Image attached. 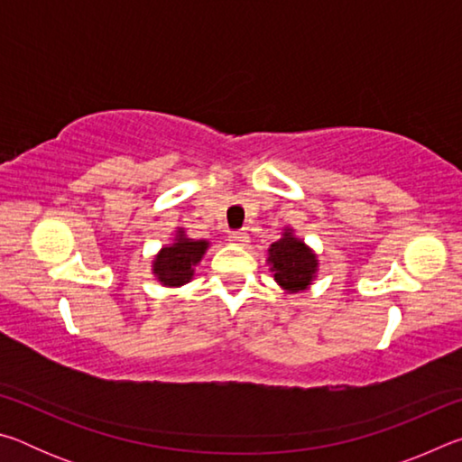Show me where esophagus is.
Returning a JSON list of instances; mask_svg holds the SVG:
<instances>
[{"instance_id":"34e87169","label":"esophagus","mask_w":462,"mask_h":462,"mask_svg":"<svg viewBox=\"0 0 462 462\" xmlns=\"http://www.w3.org/2000/svg\"><path fill=\"white\" fill-rule=\"evenodd\" d=\"M230 240L238 246H246L248 245V232L246 230H232Z\"/></svg>"}]
</instances>
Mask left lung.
<instances>
[{
    "label": "left lung",
    "mask_w": 462,
    "mask_h": 462,
    "mask_svg": "<svg viewBox=\"0 0 462 462\" xmlns=\"http://www.w3.org/2000/svg\"><path fill=\"white\" fill-rule=\"evenodd\" d=\"M267 264L275 283L287 293L306 291L314 285L319 271L316 250L295 236L291 226H285L281 238L269 246Z\"/></svg>",
    "instance_id": "obj_1"
}]
</instances>
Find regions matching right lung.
Returning <instances> with one entry per match:
<instances>
[{"mask_svg": "<svg viewBox=\"0 0 462 462\" xmlns=\"http://www.w3.org/2000/svg\"><path fill=\"white\" fill-rule=\"evenodd\" d=\"M209 246H212V242L189 238L185 228L179 226L175 238L152 256L151 271L154 279L169 289L187 285L195 277V269H198Z\"/></svg>", "mask_w": 462, "mask_h": 462, "instance_id": "obj_1", "label": "right lung"}]
</instances>
